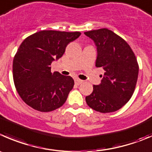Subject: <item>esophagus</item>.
Instances as JSON below:
<instances>
[{
    "label": "esophagus",
    "instance_id": "1",
    "mask_svg": "<svg viewBox=\"0 0 152 152\" xmlns=\"http://www.w3.org/2000/svg\"><path fill=\"white\" fill-rule=\"evenodd\" d=\"M75 83H76V85H81L82 83H83V81L81 80V79H75Z\"/></svg>",
    "mask_w": 152,
    "mask_h": 152
}]
</instances>
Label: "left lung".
I'll return each instance as SVG.
<instances>
[{
  "label": "left lung",
  "instance_id": "obj_1",
  "mask_svg": "<svg viewBox=\"0 0 152 152\" xmlns=\"http://www.w3.org/2000/svg\"><path fill=\"white\" fill-rule=\"evenodd\" d=\"M97 49L96 67L104 70L101 83L94 85L87 96L88 105L100 113L116 111L132 96L137 82L139 66L127 42L106 28L85 32Z\"/></svg>",
  "mask_w": 152,
  "mask_h": 152
}]
</instances>
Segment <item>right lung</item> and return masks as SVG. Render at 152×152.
I'll return each instance as SVG.
<instances>
[{
    "label": "right lung",
    "mask_w": 152,
    "mask_h": 152,
    "mask_svg": "<svg viewBox=\"0 0 152 152\" xmlns=\"http://www.w3.org/2000/svg\"><path fill=\"white\" fill-rule=\"evenodd\" d=\"M80 35L79 32L42 30L22 42L13 59L12 74L16 90L26 104L42 112L64 104L74 81L58 72L52 73L50 65Z\"/></svg>",
    "instance_id": "right-lung-1"
}]
</instances>
